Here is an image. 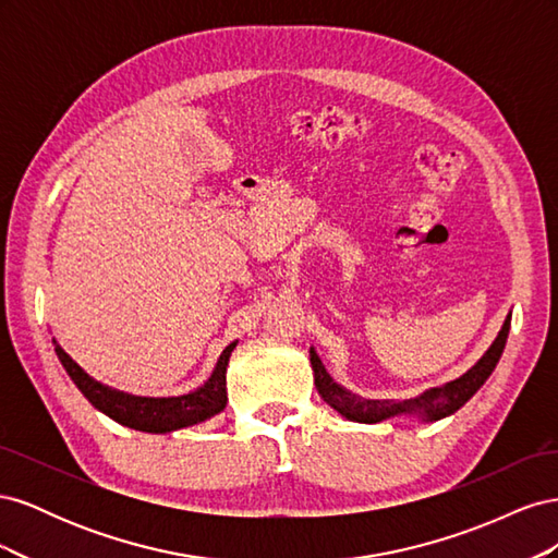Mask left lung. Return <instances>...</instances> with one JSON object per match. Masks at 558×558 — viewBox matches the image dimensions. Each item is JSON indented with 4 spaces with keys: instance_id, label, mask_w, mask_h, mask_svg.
I'll list each match as a JSON object with an SVG mask.
<instances>
[{
    "instance_id": "8db88e82",
    "label": "left lung",
    "mask_w": 558,
    "mask_h": 558,
    "mask_svg": "<svg viewBox=\"0 0 558 558\" xmlns=\"http://www.w3.org/2000/svg\"><path fill=\"white\" fill-rule=\"evenodd\" d=\"M510 320H512V314L505 318V324L494 340V344L486 349L484 356L475 365H472L465 375H461L459 379H451L442 386L428 388V391H424L416 398H410V400H367V398H361L356 393L347 391L344 386L337 384L326 373V365L320 363L318 353L312 347L310 361H312V369H314L316 391L335 412H340L349 421H356V424H381V421L393 418V416H416L421 421H440V418L453 414L456 410H461L463 404L480 391L482 384L492 377V373L502 356L505 342H508Z\"/></svg>"
}]
</instances>
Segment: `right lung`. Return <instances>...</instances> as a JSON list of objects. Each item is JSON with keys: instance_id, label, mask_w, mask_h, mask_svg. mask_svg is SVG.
Masks as SVG:
<instances>
[{"instance_id": "obj_1", "label": "right lung", "mask_w": 558, "mask_h": 558, "mask_svg": "<svg viewBox=\"0 0 558 558\" xmlns=\"http://www.w3.org/2000/svg\"><path fill=\"white\" fill-rule=\"evenodd\" d=\"M56 353L66 369V375L76 384L78 391L88 398L95 410L113 418L116 424L142 430V433H172L179 428H189L195 424H202L218 412L226 410L228 402V388H226V373L232 349L238 347V340L230 342L221 356L216 361V367L211 369L209 379L199 388L183 396H170V398H148V396H132L125 391H118L102 381L93 379L86 369H83L76 361H72L56 340Z\"/></svg>"}]
</instances>
